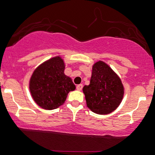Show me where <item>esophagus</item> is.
Returning a JSON list of instances; mask_svg holds the SVG:
<instances>
[{
    "instance_id": "obj_1",
    "label": "esophagus",
    "mask_w": 155,
    "mask_h": 155,
    "mask_svg": "<svg viewBox=\"0 0 155 155\" xmlns=\"http://www.w3.org/2000/svg\"><path fill=\"white\" fill-rule=\"evenodd\" d=\"M76 89H77V90L78 91H81V89H83V85L82 84H79V85H78L77 87H76Z\"/></svg>"
}]
</instances>
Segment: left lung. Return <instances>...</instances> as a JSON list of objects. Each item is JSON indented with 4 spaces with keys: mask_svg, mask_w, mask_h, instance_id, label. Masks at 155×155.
<instances>
[{
    "mask_svg": "<svg viewBox=\"0 0 155 155\" xmlns=\"http://www.w3.org/2000/svg\"><path fill=\"white\" fill-rule=\"evenodd\" d=\"M83 92L91 111L106 115L119 106L124 96V87L112 68L100 60L92 66L90 84L84 86Z\"/></svg>",
    "mask_w": 155,
    "mask_h": 155,
    "instance_id": "left-lung-1",
    "label": "left lung"
}]
</instances>
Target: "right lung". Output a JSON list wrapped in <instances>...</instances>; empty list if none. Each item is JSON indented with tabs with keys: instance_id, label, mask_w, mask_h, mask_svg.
Masks as SVG:
<instances>
[{
	"instance_id": "obj_1",
	"label": "right lung",
	"mask_w": 155,
	"mask_h": 155,
	"mask_svg": "<svg viewBox=\"0 0 155 155\" xmlns=\"http://www.w3.org/2000/svg\"><path fill=\"white\" fill-rule=\"evenodd\" d=\"M64 70V61L60 56L49 59L34 70L29 89L32 98L40 107L48 110L57 109L64 104L68 92L75 89Z\"/></svg>"
}]
</instances>
